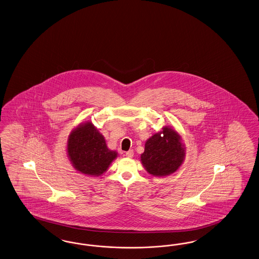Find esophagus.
Masks as SVG:
<instances>
[{
  "instance_id": "34e87169",
  "label": "esophagus",
  "mask_w": 259,
  "mask_h": 259,
  "mask_svg": "<svg viewBox=\"0 0 259 259\" xmlns=\"http://www.w3.org/2000/svg\"><path fill=\"white\" fill-rule=\"evenodd\" d=\"M125 156L128 157V158H132V157L134 156V151L131 149V150H129V151H127V152L125 153Z\"/></svg>"
}]
</instances>
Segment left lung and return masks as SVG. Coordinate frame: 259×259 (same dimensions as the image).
I'll return each instance as SVG.
<instances>
[{
  "instance_id": "obj_1",
  "label": "left lung",
  "mask_w": 259,
  "mask_h": 259,
  "mask_svg": "<svg viewBox=\"0 0 259 259\" xmlns=\"http://www.w3.org/2000/svg\"><path fill=\"white\" fill-rule=\"evenodd\" d=\"M185 149L179 134L169 127H164L161 132L146 141L141 161L149 175L169 176L182 165L186 154Z\"/></svg>"
}]
</instances>
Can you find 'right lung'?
Masks as SVG:
<instances>
[{
    "mask_svg": "<svg viewBox=\"0 0 259 259\" xmlns=\"http://www.w3.org/2000/svg\"><path fill=\"white\" fill-rule=\"evenodd\" d=\"M67 155L76 170L83 175L99 176L117 157L110 150L103 135L92 122L78 125L67 140Z\"/></svg>",
    "mask_w": 259,
    "mask_h": 259,
    "instance_id": "obj_1",
    "label": "right lung"
}]
</instances>
